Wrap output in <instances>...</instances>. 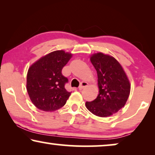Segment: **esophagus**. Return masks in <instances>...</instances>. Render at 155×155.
<instances>
[{
	"label": "esophagus",
	"mask_w": 155,
	"mask_h": 155,
	"mask_svg": "<svg viewBox=\"0 0 155 155\" xmlns=\"http://www.w3.org/2000/svg\"><path fill=\"white\" fill-rule=\"evenodd\" d=\"M88 85V83L86 82H82L81 83H80V86H79V90H82V89H84V87H87Z\"/></svg>",
	"instance_id": "obj_1"
}]
</instances>
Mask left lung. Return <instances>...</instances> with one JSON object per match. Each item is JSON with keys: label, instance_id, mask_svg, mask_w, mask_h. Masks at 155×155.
Here are the masks:
<instances>
[{"label": "left lung", "instance_id": "left-lung-1", "mask_svg": "<svg viewBox=\"0 0 155 155\" xmlns=\"http://www.w3.org/2000/svg\"><path fill=\"white\" fill-rule=\"evenodd\" d=\"M90 61L97 71L99 91L94 100L86 101V107L94 115L107 117L126 104L130 94V82L114 57L97 53L92 55Z\"/></svg>", "mask_w": 155, "mask_h": 155}]
</instances>
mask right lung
<instances>
[{
    "label": "right lung",
    "instance_id": "add662e5",
    "mask_svg": "<svg viewBox=\"0 0 155 155\" xmlns=\"http://www.w3.org/2000/svg\"><path fill=\"white\" fill-rule=\"evenodd\" d=\"M72 57L64 51H56L42 57L28 70L27 90L31 102L39 109L54 111L63 107L71 93L65 90L68 79L62 69Z\"/></svg>",
    "mask_w": 155,
    "mask_h": 155
}]
</instances>
